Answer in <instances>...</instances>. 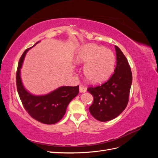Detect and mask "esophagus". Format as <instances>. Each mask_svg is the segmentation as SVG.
<instances>
[{
  "label": "esophagus",
  "instance_id": "34e87169",
  "mask_svg": "<svg viewBox=\"0 0 158 158\" xmlns=\"http://www.w3.org/2000/svg\"><path fill=\"white\" fill-rule=\"evenodd\" d=\"M79 90H80V92L81 93H84V92H86L87 89H86V88H85V87L82 86V85H80V88H79Z\"/></svg>",
  "mask_w": 158,
  "mask_h": 158
}]
</instances>
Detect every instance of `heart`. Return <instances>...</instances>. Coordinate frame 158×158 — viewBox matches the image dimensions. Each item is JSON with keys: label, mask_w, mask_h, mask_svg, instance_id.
Wrapping results in <instances>:
<instances>
[{"label": "heart", "mask_w": 158, "mask_h": 158, "mask_svg": "<svg viewBox=\"0 0 158 158\" xmlns=\"http://www.w3.org/2000/svg\"><path fill=\"white\" fill-rule=\"evenodd\" d=\"M75 63L85 65L83 70L85 80L90 84H96L104 82L112 74L115 56L111 50L102 46L87 44L77 52Z\"/></svg>", "instance_id": "b5f03b06"}]
</instances>
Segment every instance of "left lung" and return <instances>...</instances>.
<instances>
[{"label": "left lung", "mask_w": 158, "mask_h": 158, "mask_svg": "<svg viewBox=\"0 0 158 158\" xmlns=\"http://www.w3.org/2000/svg\"><path fill=\"white\" fill-rule=\"evenodd\" d=\"M117 66L113 74L106 82L88 88L94 97L89 107L91 114L98 121L106 122L116 118L126 108L132 81L128 60L117 46H114Z\"/></svg>", "instance_id": "1"}]
</instances>
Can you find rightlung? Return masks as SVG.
<instances>
[{"mask_svg": "<svg viewBox=\"0 0 158 158\" xmlns=\"http://www.w3.org/2000/svg\"><path fill=\"white\" fill-rule=\"evenodd\" d=\"M30 48L23 52L18 63L16 72L18 93L23 107L33 118L46 125H52L63 117L69 103L79 93V85L62 86L45 95H34L28 92L22 82L20 69L26 52Z\"/></svg>", "mask_w": 158, "mask_h": 158, "instance_id": "right-lung-1", "label": "right lung"}]
</instances>
